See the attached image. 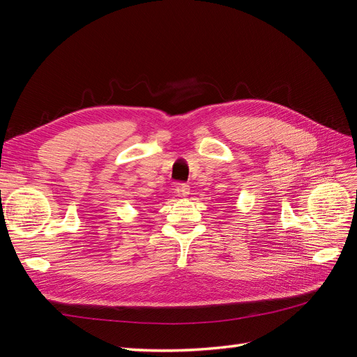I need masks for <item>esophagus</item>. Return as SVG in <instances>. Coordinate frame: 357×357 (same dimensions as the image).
<instances>
[{
	"label": "esophagus",
	"instance_id": "1",
	"mask_svg": "<svg viewBox=\"0 0 357 357\" xmlns=\"http://www.w3.org/2000/svg\"><path fill=\"white\" fill-rule=\"evenodd\" d=\"M188 190H189V188H188L186 185H183V183H181V185H178V186L176 188L177 195H180V197H185L186 193H188Z\"/></svg>",
	"mask_w": 357,
	"mask_h": 357
}]
</instances>
